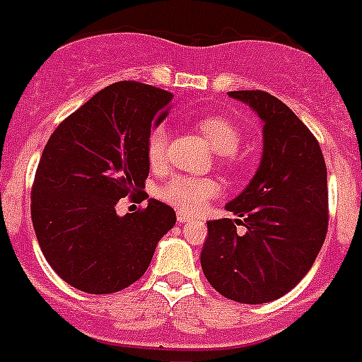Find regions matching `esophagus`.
<instances>
[{"label": "esophagus", "mask_w": 362, "mask_h": 362, "mask_svg": "<svg viewBox=\"0 0 362 362\" xmlns=\"http://www.w3.org/2000/svg\"><path fill=\"white\" fill-rule=\"evenodd\" d=\"M177 221H178V224H185V223H189V221H192V217L191 216H185V214H178L177 216Z\"/></svg>", "instance_id": "obj_1"}]
</instances>
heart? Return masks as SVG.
I'll return each mask as SVG.
<instances>
[{
	"instance_id": "1",
	"label": "heart",
	"mask_w": 362,
	"mask_h": 362,
	"mask_svg": "<svg viewBox=\"0 0 362 362\" xmlns=\"http://www.w3.org/2000/svg\"><path fill=\"white\" fill-rule=\"evenodd\" d=\"M199 132L205 136L214 152L219 153V163L230 171L244 170L245 159L238 153L242 143V131L233 120L226 117H206L199 120ZM168 131L160 125L153 127L146 138V160L150 168L157 170L166 163ZM219 187L210 178H192L185 175H175L159 187V198L168 205L184 214H194L202 210L212 198H216Z\"/></svg>"
}]
</instances>
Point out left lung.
I'll use <instances>...</instances> for the list:
<instances>
[{
    "label": "left lung",
    "mask_w": 362,
    "mask_h": 362,
    "mask_svg": "<svg viewBox=\"0 0 362 362\" xmlns=\"http://www.w3.org/2000/svg\"><path fill=\"white\" fill-rule=\"evenodd\" d=\"M228 95L265 124L263 157L251 184L226 205L242 221L206 223L202 269L226 299L263 304L288 293L317 259L329 224L327 168L317 138L286 104L262 90Z\"/></svg>",
    "instance_id": "8db88e82"
}]
</instances>
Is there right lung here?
<instances>
[{
	"instance_id": "right-lung-1",
	"label": "right lung",
	"mask_w": 362,
	"mask_h": 362,
	"mask_svg": "<svg viewBox=\"0 0 362 362\" xmlns=\"http://www.w3.org/2000/svg\"><path fill=\"white\" fill-rule=\"evenodd\" d=\"M171 99L138 81L110 84L66 117L42 152L31 221L49 265L81 292L115 293L138 281L177 223L175 210L153 198L117 214L120 198H148L146 138Z\"/></svg>"
}]
</instances>
